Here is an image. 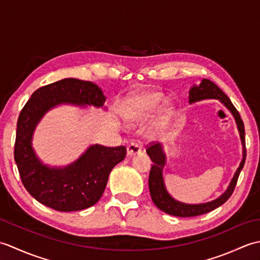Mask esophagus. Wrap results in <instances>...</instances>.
<instances>
[{
	"label": "esophagus",
	"mask_w": 260,
	"mask_h": 260,
	"mask_svg": "<svg viewBox=\"0 0 260 260\" xmlns=\"http://www.w3.org/2000/svg\"><path fill=\"white\" fill-rule=\"evenodd\" d=\"M142 151V145L141 143L139 142H133L131 143V144L127 146V155H135V154L140 153Z\"/></svg>",
	"instance_id": "esophagus-1"
}]
</instances>
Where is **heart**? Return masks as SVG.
<instances>
[{
  "mask_svg": "<svg viewBox=\"0 0 260 260\" xmlns=\"http://www.w3.org/2000/svg\"><path fill=\"white\" fill-rule=\"evenodd\" d=\"M162 101L163 97L158 93H144L136 99L126 117L129 121H140L145 118L147 115H150Z\"/></svg>",
  "mask_w": 260,
  "mask_h": 260,
  "instance_id": "1",
  "label": "heart"
}]
</instances>
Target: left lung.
<instances>
[{
    "mask_svg": "<svg viewBox=\"0 0 260 260\" xmlns=\"http://www.w3.org/2000/svg\"><path fill=\"white\" fill-rule=\"evenodd\" d=\"M219 99L220 102L224 104V106L227 107L233 115L235 116L237 125H238V129L240 133V137L242 141V145H244V158L240 163V167L237 170L235 173V176L233 181L228 187V190L225 191L223 194L215 199L212 202L202 203V204H184L175 201L174 199L169 196V193L165 190L164 182L162 178V168L165 164V155L162 151L161 145L158 143L151 142L150 144L146 146V152L150 155L153 165L150 171V176H148V186H150V193L152 197L153 202L155 203V206L162 210L163 212L175 215V217H182V218H189V217H197V215H201L204 213H208L212 211L215 208H218L223 204L225 201L233 194L235 191V187L238 181L240 171L244 168V164L246 161V141H245V126L244 121H242L239 112L236 109L234 104L231 103L229 97L220 89V88L209 79H203L202 82L199 86H194L191 88L189 99L190 103H194L202 101V99Z\"/></svg>",
    "mask_w": 260,
    "mask_h": 260,
    "instance_id": "8db88e82",
    "label": "left lung"
}]
</instances>
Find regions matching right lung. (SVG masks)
<instances>
[{"mask_svg":"<svg viewBox=\"0 0 260 260\" xmlns=\"http://www.w3.org/2000/svg\"><path fill=\"white\" fill-rule=\"evenodd\" d=\"M105 96L91 81L66 78L42 86L22 108L16 124L14 159L22 183L45 206L61 212L84 210L102 198L108 175L126 155L125 146L95 145L64 169L42 165L31 147L33 129L49 109L58 104H86L102 107Z\"/></svg>","mask_w":260,"mask_h":260,"instance_id":"obj_1","label":"right lung"}]
</instances>
